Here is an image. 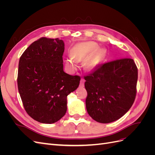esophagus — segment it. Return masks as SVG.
<instances>
[{
    "label": "esophagus",
    "mask_w": 155,
    "mask_h": 155,
    "mask_svg": "<svg viewBox=\"0 0 155 155\" xmlns=\"http://www.w3.org/2000/svg\"><path fill=\"white\" fill-rule=\"evenodd\" d=\"M84 83H85V79H84L83 78H81V81H80V86L83 87L84 86Z\"/></svg>",
    "instance_id": "1"
}]
</instances>
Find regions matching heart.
Returning <instances> with one entry per match:
<instances>
[{
    "label": "heart",
    "mask_w": 155,
    "mask_h": 155,
    "mask_svg": "<svg viewBox=\"0 0 155 155\" xmlns=\"http://www.w3.org/2000/svg\"><path fill=\"white\" fill-rule=\"evenodd\" d=\"M99 46L95 42L88 41L76 45L72 51V56L66 59L67 66L72 70L77 67V61L85 60V67L88 70H93L97 68L102 60V53Z\"/></svg>",
    "instance_id": "obj_1"
}]
</instances>
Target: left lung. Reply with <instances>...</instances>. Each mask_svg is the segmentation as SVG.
<instances>
[{
	"label": "left lung",
	"mask_w": 155,
	"mask_h": 155,
	"mask_svg": "<svg viewBox=\"0 0 155 155\" xmlns=\"http://www.w3.org/2000/svg\"><path fill=\"white\" fill-rule=\"evenodd\" d=\"M84 78L87 110L97 122L114 121L132 107L138 80V68L133 59L121 58L104 63Z\"/></svg>",
	"instance_id": "left-lung-1"
}]
</instances>
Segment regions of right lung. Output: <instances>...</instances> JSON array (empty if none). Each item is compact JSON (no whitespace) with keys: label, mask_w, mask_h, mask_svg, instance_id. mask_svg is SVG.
<instances>
[{"label":"right lung","mask_w":155,"mask_h":155,"mask_svg":"<svg viewBox=\"0 0 155 155\" xmlns=\"http://www.w3.org/2000/svg\"><path fill=\"white\" fill-rule=\"evenodd\" d=\"M63 41L42 37L23 52L18 63L17 85L27 114L43 124H53L65 114L67 97L81 78L63 71Z\"/></svg>","instance_id":"add662e5"}]
</instances>
